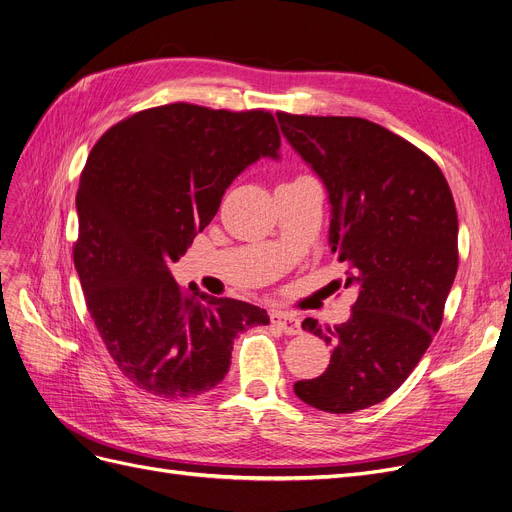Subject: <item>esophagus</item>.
<instances>
[{
    "instance_id": "34e87169",
    "label": "esophagus",
    "mask_w": 512,
    "mask_h": 512,
    "mask_svg": "<svg viewBox=\"0 0 512 512\" xmlns=\"http://www.w3.org/2000/svg\"><path fill=\"white\" fill-rule=\"evenodd\" d=\"M271 321H273V325H275V327H279V330H281L283 334H288V336H296V334H300V332H302L300 319H296V317H294V315H290V313H281V311H277V313H273V315H271Z\"/></svg>"
}]
</instances>
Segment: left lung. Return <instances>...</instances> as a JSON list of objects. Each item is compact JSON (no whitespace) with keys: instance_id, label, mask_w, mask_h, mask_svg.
Returning a JSON list of instances; mask_svg holds the SVG:
<instances>
[{"instance_id":"obj_1","label":"left lung","mask_w":512,"mask_h":512,"mask_svg":"<svg viewBox=\"0 0 512 512\" xmlns=\"http://www.w3.org/2000/svg\"><path fill=\"white\" fill-rule=\"evenodd\" d=\"M283 136L323 180L330 245L357 285L349 321L302 330L332 346L327 370L294 393L321 412L353 414L391 397L439 332L458 271V214L437 163L361 117L277 113Z\"/></svg>"}]
</instances>
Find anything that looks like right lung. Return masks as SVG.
<instances>
[{"label":"right lung","mask_w":512,"mask_h":512,"mask_svg":"<svg viewBox=\"0 0 512 512\" xmlns=\"http://www.w3.org/2000/svg\"><path fill=\"white\" fill-rule=\"evenodd\" d=\"M269 111L189 102L134 113L90 151L75 197V269L109 355L136 388L161 399L212 391L233 340L267 325L260 306L180 290L170 267L216 216L224 191L260 157H279Z\"/></svg>","instance_id":"add662e5"}]
</instances>
